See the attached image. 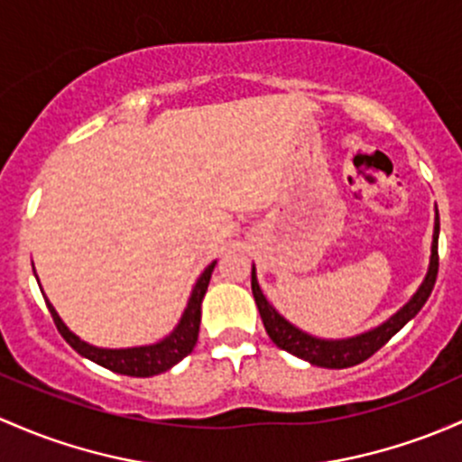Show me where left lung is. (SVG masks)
Here are the masks:
<instances>
[{"label": "left lung", "mask_w": 462, "mask_h": 462, "mask_svg": "<svg viewBox=\"0 0 462 462\" xmlns=\"http://www.w3.org/2000/svg\"><path fill=\"white\" fill-rule=\"evenodd\" d=\"M439 232H440V221H439V210H436L434 235H431L430 265H427L425 279L420 281L419 290L411 294V299L407 300L398 312L392 314L390 319L383 320L381 325L367 329V332L356 334V337H347V338L312 337V334L303 332V329L296 328L294 323H290V320L285 319L283 314H279V310L265 299L263 290H261L259 285V279H256V268L254 263H252V294H254L256 308H259L261 319H263L265 332H268V337L281 349L303 358V361L312 363V365L328 367V370H343V367L358 365V363L370 358L374 352H378V349L385 346L398 329H402V325L410 323V320L420 312L425 300L430 299L431 290H434V283H436V274H439Z\"/></svg>", "instance_id": "obj_1"}]
</instances>
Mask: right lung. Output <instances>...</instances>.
I'll return each instance as SVG.
<instances>
[{"mask_svg":"<svg viewBox=\"0 0 462 462\" xmlns=\"http://www.w3.org/2000/svg\"><path fill=\"white\" fill-rule=\"evenodd\" d=\"M217 261H212L206 270L201 272V276L194 283L190 299H188L186 310H183L181 319H179L177 328L163 337L162 341L150 343V346H137V347H97L90 343L81 341L75 332L61 320L57 310L52 308V303L46 299L48 310H51L52 320H55L57 329H60L61 337L66 338V343L75 352H79L81 356L88 358V361L97 363V365L106 367V370H113L116 374H125V376H154V374H162L170 370V367L177 365L179 361L188 356L197 346L199 338V323H201V303L203 296L208 292V283H210V276L215 272ZM37 279V274H35ZM39 283V279H37ZM42 290V285H39Z\"/></svg>","mask_w":462,"mask_h":462,"instance_id":"obj_1","label":"right lung"}]
</instances>
